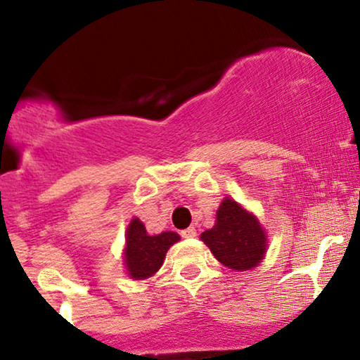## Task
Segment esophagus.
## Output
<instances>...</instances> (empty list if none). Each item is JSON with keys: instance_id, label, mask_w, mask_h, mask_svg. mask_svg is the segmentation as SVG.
I'll return each instance as SVG.
<instances>
[{"instance_id": "1", "label": "esophagus", "mask_w": 360, "mask_h": 360, "mask_svg": "<svg viewBox=\"0 0 360 360\" xmlns=\"http://www.w3.org/2000/svg\"><path fill=\"white\" fill-rule=\"evenodd\" d=\"M181 237H183V238L196 237V229H194V226H189V229H186V230H183V232H181Z\"/></svg>"}]
</instances>
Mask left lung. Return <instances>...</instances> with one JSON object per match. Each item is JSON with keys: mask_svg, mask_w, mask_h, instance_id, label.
<instances>
[{"mask_svg": "<svg viewBox=\"0 0 360 360\" xmlns=\"http://www.w3.org/2000/svg\"><path fill=\"white\" fill-rule=\"evenodd\" d=\"M201 240L223 266L235 271L255 267L266 254L267 238L254 214L225 198L217 212V225L201 233Z\"/></svg>", "mask_w": 360, "mask_h": 360, "instance_id": "obj_1", "label": "left lung"}]
</instances>
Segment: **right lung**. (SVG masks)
I'll return each mask as SVG.
<instances>
[{"instance_id":"1","label":"right lung","mask_w":360,"mask_h":360,"mask_svg":"<svg viewBox=\"0 0 360 360\" xmlns=\"http://www.w3.org/2000/svg\"><path fill=\"white\" fill-rule=\"evenodd\" d=\"M177 240L179 235L174 232H162L150 237L143 223L134 218L127 230L125 262L128 274L134 279H146L154 274L162 266L169 247Z\"/></svg>"}]
</instances>
